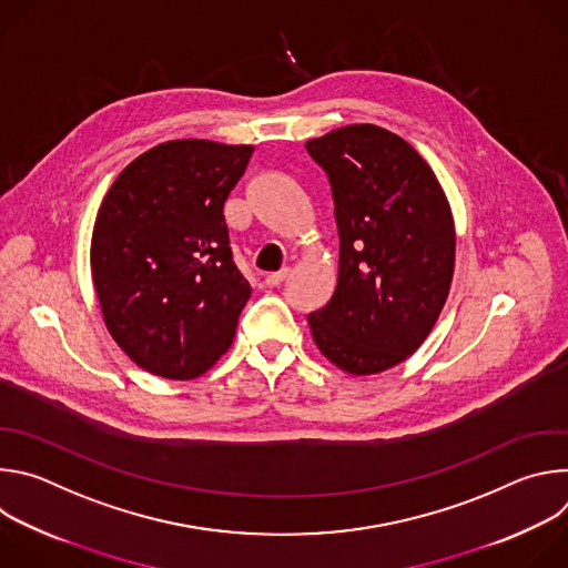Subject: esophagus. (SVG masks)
I'll return each instance as SVG.
<instances>
[{
    "instance_id": "esophagus-1",
    "label": "esophagus",
    "mask_w": 568,
    "mask_h": 568,
    "mask_svg": "<svg viewBox=\"0 0 568 568\" xmlns=\"http://www.w3.org/2000/svg\"><path fill=\"white\" fill-rule=\"evenodd\" d=\"M287 274H290V270L285 267V270H281V272H272V274H267L265 276V283L270 285V287H278L285 278H287Z\"/></svg>"
}]
</instances>
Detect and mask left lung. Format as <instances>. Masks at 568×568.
I'll use <instances>...</instances> for the list:
<instances>
[{"mask_svg": "<svg viewBox=\"0 0 568 568\" xmlns=\"http://www.w3.org/2000/svg\"><path fill=\"white\" fill-rule=\"evenodd\" d=\"M326 171L339 231L333 298L307 323L318 351L353 375L414 355L447 301L456 233L427 161L397 134L357 123L305 143Z\"/></svg>", "mask_w": 568, "mask_h": 568, "instance_id": "8db88e82", "label": "left lung"}]
</instances>
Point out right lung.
Here are the masks:
<instances>
[{"label": "right lung", "instance_id": "1", "mask_svg": "<svg viewBox=\"0 0 568 568\" xmlns=\"http://www.w3.org/2000/svg\"><path fill=\"white\" fill-rule=\"evenodd\" d=\"M252 152L206 139L159 143L99 209L92 278L105 326L148 373L200 377L233 344L252 285L233 263L224 202Z\"/></svg>", "mask_w": 568, "mask_h": 568}]
</instances>
